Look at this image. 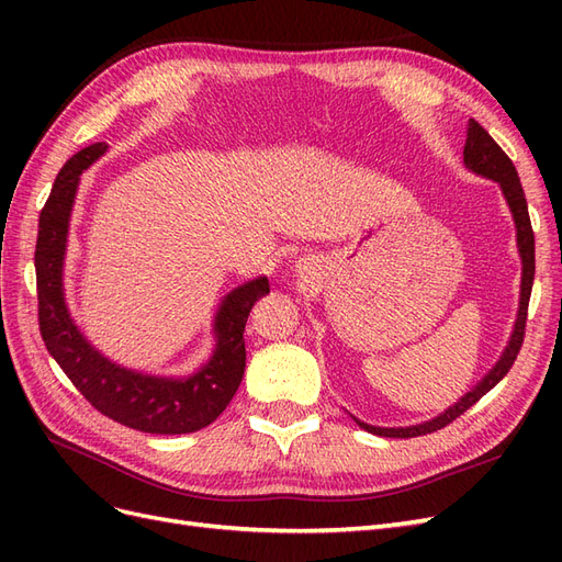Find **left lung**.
Returning a JSON list of instances; mask_svg holds the SVG:
<instances>
[{
  "instance_id": "8db88e82",
  "label": "left lung",
  "mask_w": 562,
  "mask_h": 562,
  "mask_svg": "<svg viewBox=\"0 0 562 562\" xmlns=\"http://www.w3.org/2000/svg\"><path fill=\"white\" fill-rule=\"evenodd\" d=\"M464 161H467L471 171L497 180L502 184V192L508 201V206H512V213H514V220H516L518 248H520V258H522V285H520V310H518V318H516V330L512 335V342H508L504 356L497 361V366L490 370V375H485V380L473 391H469V394L457 405H452L450 411H446L443 415H438L436 419H431L427 424H417V427H405V429H382V427H370V424L359 422L366 431L375 434V436L415 438V436H427V434H434L438 429L448 427V424H452L459 415H464L471 405L479 403L487 394V391L495 386L508 370H512L514 361L518 359V351L522 347L525 323H527V304H530L532 281H535V232H532V223H530V213H527V201H525L522 184H520V178H518L514 161L506 157V151L495 140H492V135L479 122H475V119H469L467 143H464Z\"/></svg>"
}]
</instances>
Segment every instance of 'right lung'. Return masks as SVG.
Segmentation results:
<instances>
[{"label": "right lung", "mask_w": 562, "mask_h": 562, "mask_svg": "<svg viewBox=\"0 0 562 562\" xmlns=\"http://www.w3.org/2000/svg\"><path fill=\"white\" fill-rule=\"evenodd\" d=\"M93 143L67 159L40 213L35 248L40 333L48 353L100 415L145 434H192L225 411L246 370L244 328L252 304L269 293L265 277L236 288L215 316L217 349L206 368L184 380L147 378L103 359L67 314L63 300V255L79 176L103 151Z\"/></svg>", "instance_id": "add662e5"}]
</instances>
